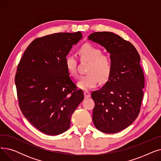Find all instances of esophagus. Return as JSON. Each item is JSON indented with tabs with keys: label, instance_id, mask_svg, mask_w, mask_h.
<instances>
[{
	"label": "esophagus",
	"instance_id": "34e87169",
	"mask_svg": "<svg viewBox=\"0 0 161 161\" xmlns=\"http://www.w3.org/2000/svg\"><path fill=\"white\" fill-rule=\"evenodd\" d=\"M84 97H85V98H88L91 97V94L90 92L87 91H84Z\"/></svg>",
	"mask_w": 161,
	"mask_h": 161
}]
</instances>
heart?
<instances>
[{
    "mask_svg": "<svg viewBox=\"0 0 161 161\" xmlns=\"http://www.w3.org/2000/svg\"><path fill=\"white\" fill-rule=\"evenodd\" d=\"M81 61L89 62L87 75H83L78 83V87L83 90L96 87L100 82L106 81L112 70V62L108 56L103 55L102 49L87 43L83 44L78 50ZM65 66L69 74L74 78L78 77V60L73 55L65 58Z\"/></svg>",
    "mask_w": 161,
    "mask_h": 161,
    "instance_id": "1",
    "label": "heart"
}]
</instances>
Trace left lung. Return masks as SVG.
Listing matches in <instances>:
<instances>
[{"label":"left lung","mask_w":161,"mask_h":161,"mask_svg":"<svg viewBox=\"0 0 161 161\" xmlns=\"http://www.w3.org/2000/svg\"><path fill=\"white\" fill-rule=\"evenodd\" d=\"M88 39L104 47L112 62L108 81L91 93L95 104L92 121L103 132H120L133 123L140 111L145 80L140 55L130 42L113 32H95Z\"/></svg>","instance_id":"left-lung-1"}]
</instances>
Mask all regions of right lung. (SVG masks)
<instances>
[{
  "mask_svg": "<svg viewBox=\"0 0 161 161\" xmlns=\"http://www.w3.org/2000/svg\"><path fill=\"white\" fill-rule=\"evenodd\" d=\"M78 31L58 32L34 40L24 52L15 77L23 115L40 132L54 136L70 128L74 110L84 98L65 66Z\"/></svg>",
  "mask_w": 161,
  "mask_h": 161,
  "instance_id": "add662e5",
  "label": "right lung"
}]
</instances>
